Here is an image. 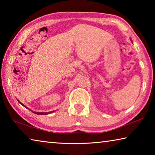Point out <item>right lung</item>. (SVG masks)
I'll use <instances>...</instances> for the list:
<instances>
[{"instance_id":"1","label":"right lung","mask_w":155,"mask_h":155,"mask_svg":"<svg viewBox=\"0 0 155 155\" xmlns=\"http://www.w3.org/2000/svg\"><path fill=\"white\" fill-rule=\"evenodd\" d=\"M18 101L19 102V103H20L21 104H22V106H24L25 107H26L24 105V104H23L22 103H20V102L19 101H18ZM26 108H27V107H26ZM54 111H51V112H46V113H43V112H34V111H33V112L34 113V114H38V115H46V114H51V113L54 112Z\"/></svg>"}]
</instances>
